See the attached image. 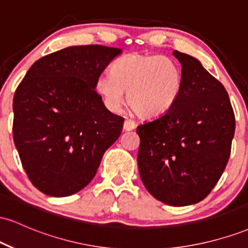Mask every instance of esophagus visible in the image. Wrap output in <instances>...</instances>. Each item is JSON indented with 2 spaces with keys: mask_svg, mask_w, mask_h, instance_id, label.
<instances>
[{
  "mask_svg": "<svg viewBox=\"0 0 248 248\" xmlns=\"http://www.w3.org/2000/svg\"><path fill=\"white\" fill-rule=\"evenodd\" d=\"M135 122H133L132 120H124V130H126V132H129V130H133L134 128H135Z\"/></svg>",
  "mask_w": 248,
  "mask_h": 248,
  "instance_id": "esophagus-1",
  "label": "esophagus"
}]
</instances>
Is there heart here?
<instances>
[{"instance_id": "b5f03b06", "label": "heart", "mask_w": 248, "mask_h": 248, "mask_svg": "<svg viewBox=\"0 0 248 248\" xmlns=\"http://www.w3.org/2000/svg\"><path fill=\"white\" fill-rule=\"evenodd\" d=\"M183 71L171 57L130 53L118 59L112 73L96 78L95 90L110 112L127 102L142 118H158L169 112L181 96Z\"/></svg>"}]
</instances>
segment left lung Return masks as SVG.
I'll return each mask as SVG.
<instances>
[{"instance_id": "1", "label": "left lung", "mask_w": 248, "mask_h": 248, "mask_svg": "<svg viewBox=\"0 0 248 248\" xmlns=\"http://www.w3.org/2000/svg\"><path fill=\"white\" fill-rule=\"evenodd\" d=\"M183 88L169 112L140 124L138 166L142 183L168 205L203 201L224 172L234 136L229 94L195 57L173 51Z\"/></svg>"}]
</instances>
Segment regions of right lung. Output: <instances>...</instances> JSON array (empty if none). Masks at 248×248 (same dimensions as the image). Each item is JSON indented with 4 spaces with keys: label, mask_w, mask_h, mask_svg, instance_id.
<instances>
[{
    "label": "right lung",
    "mask_w": 248,
    "mask_h": 248,
    "mask_svg": "<svg viewBox=\"0 0 248 248\" xmlns=\"http://www.w3.org/2000/svg\"><path fill=\"white\" fill-rule=\"evenodd\" d=\"M121 49L70 46L38 59L14 96V142L31 183L52 197L80 191L118 140L124 118L113 114L95 80Z\"/></svg>",
    "instance_id": "add662e5"
}]
</instances>
